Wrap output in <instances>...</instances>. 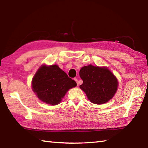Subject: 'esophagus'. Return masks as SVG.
I'll list each match as a JSON object with an SVG mask.
<instances>
[{
    "label": "esophagus",
    "instance_id": "1",
    "mask_svg": "<svg viewBox=\"0 0 148 148\" xmlns=\"http://www.w3.org/2000/svg\"><path fill=\"white\" fill-rule=\"evenodd\" d=\"M74 80L77 82V86H78L79 85V83H78V80L77 79V78H74Z\"/></svg>",
    "mask_w": 148,
    "mask_h": 148
}]
</instances>
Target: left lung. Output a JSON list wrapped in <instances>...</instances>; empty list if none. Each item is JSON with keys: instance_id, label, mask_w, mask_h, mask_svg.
Wrapping results in <instances>:
<instances>
[{"instance_id": "left-lung-1", "label": "left lung", "mask_w": 148, "mask_h": 148, "mask_svg": "<svg viewBox=\"0 0 148 148\" xmlns=\"http://www.w3.org/2000/svg\"><path fill=\"white\" fill-rule=\"evenodd\" d=\"M83 84L79 88L89 100L102 105L113 98L118 87V81L113 73L105 66L89 65L79 70Z\"/></svg>"}]
</instances>
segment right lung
Instances as JSON below:
<instances>
[{
  "label": "right lung",
  "mask_w": 148,
  "mask_h": 148,
  "mask_svg": "<svg viewBox=\"0 0 148 148\" xmlns=\"http://www.w3.org/2000/svg\"><path fill=\"white\" fill-rule=\"evenodd\" d=\"M76 86L77 83L57 65H42L32 81V90L37 97L53 106L60 103L67 91Z\"/></svg>",
  "instance_id": "add662e5"
}]
</instances>
